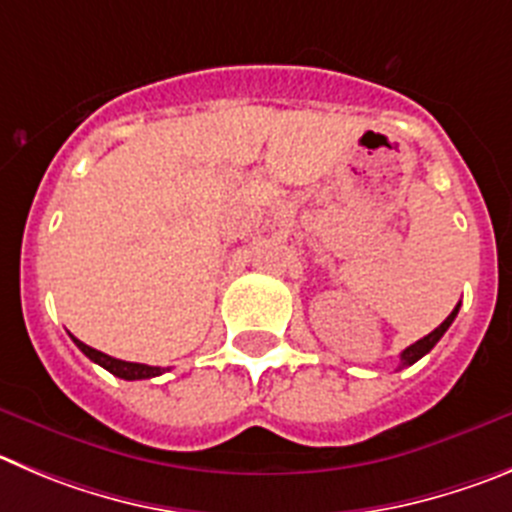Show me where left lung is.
<instances>
[{
    "mask_svg": "<svg viewBox=\"0 0 512 512\" xmlns=\"http://www.w3.org/2000/svg\"><path fill=\"white\" fill-rule=\"evenodd\" d=\"M457 310H460V303L455 305V310H452L450 315H447V318H444V323L439 328H434L432 333H429V336H424V338H419L417 343H412V346L409 348H404V351H401V364H399V369H404V366H412V364H417L419 358L422 356H427L429 351H432L434 346H437V341L439 338L444 336V333H447V328L452 326V321H455L457 318Z\"/></svg>",
    "mask_w": 512,
    "mask_h": 512,
    "instance_id": "obj_1",
    "label": "left lung"
}]
</instances>
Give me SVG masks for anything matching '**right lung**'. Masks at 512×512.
Returning <instances> with one entry per match:
<instances>
[{
	"instance_id": "obj_1",
	"label": "right lung",
	"mask_w": 512,
	"mask_h": 512,
	"mask_svg": "<svg viewBox=\"0 0 512 512\" xmlns=\"http://www.w3.org/2000/svg\"><path fill=\"white\" fill-rule=\"evenodd\" d=\"M73 341H75V346H78L80 351L90 358V361H95L98 366H103L105 371H111V374L118 376V379L136 381V379H154V376L164 374V369H161V366L131 364V361H121V358H113L103 351H95V348L85 346L83 341H78V338H73Z\"/></svg>"
}]
</instances>
